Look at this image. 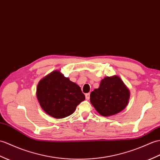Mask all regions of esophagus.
Returning <instances> with one entry per match:
<instances>
[{"label":"esophagus","mask_w":160,"mask_h":160,"mask_svg":"<svg viewBox=\"0 0 160 160\" xmlns=\"http://www.w3.org/2000/svg\"><path fill=\"white\" fill-rule=\"evenodd\" d=\"M85 97H86L87 99H89V98H90V93H86V94H85Z\"/></svg>","instance_id":"1"}]
</instances>
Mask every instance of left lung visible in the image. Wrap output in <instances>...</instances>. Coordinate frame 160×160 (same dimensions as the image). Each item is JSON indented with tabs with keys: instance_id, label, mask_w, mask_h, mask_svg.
Masks as SVG:
<instances>
[{
	"instance_id": "obj_1",
	"label": "left lung",
	"mask_w": 160,
	"mask_h": 160,
	"mask_svg": "<svg viewBox=\"0 0 160 160\" xmlns=\"http://www.w3.org/2000/svg\"><path fill=\"white\" fill-rule=\"evenodd\" d=\"M129 91L117 76L105 77L99 87L91 92L90 100L98 113L110 117L121 112L128 106Z\"/></svg>"
}]
</instances>
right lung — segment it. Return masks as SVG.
Listing matches in <instances>:
<instances>
[{
  "label": "right lung",
  "instance_id": "1",
  "mask_svg": "<svg viewBox=\"0 0 160 160\" xmlns=\"http://www.w3.org/2000/svg\"><path fill=\"white\" fill-rule=\"evenodd\" d=\"M37 98L42 108L55 118H62L73 113L85 99L80 87L59 71H54L39 81Z\"/></svg>",
  "mask_w": 160,
  "mask_h": 160
}]
</instances>
